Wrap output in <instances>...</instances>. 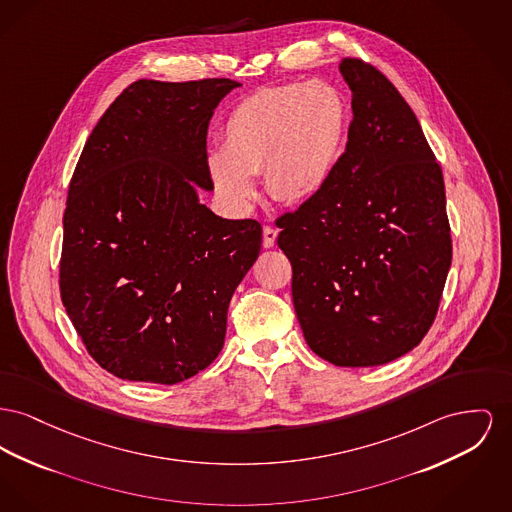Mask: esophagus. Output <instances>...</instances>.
<instances>
[{"mask_svg": "<svg viewBox=\"0 0 512 512\" xmlns=\"http://www.w3.org/2000/svg\"><path fill=\"white\" fill-rule=\"evenodd\" d=\"M276 238H278V230L274 226H265L263 228V245L265 247H272L276 243Z\"/></svg>", "mask_w": 512, "mask_h": 512, "instance_id": "obj_1", "label": "esophagus"}]
</instances>
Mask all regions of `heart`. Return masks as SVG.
Masks as SVG:
<instances>
[{
	"label": "heart",
	"mask_w": 512,
	"mask_h": 512,
	"mask_svg": "<svg viewBox=\"0 0 512 512\" xmlns=\"http://www.w3.org/2000/svg\"><path fill=\"white\" fill-rule=\"evenodd\" d=\"M348 131L344 96L327 81L253 92L232 110L209 160L216 189L240 207L255 199L253 176L265 170L274 201L292 205L331 178Z\"/></svg>",
	"instance_id": "heart-1"
}]
</instances>
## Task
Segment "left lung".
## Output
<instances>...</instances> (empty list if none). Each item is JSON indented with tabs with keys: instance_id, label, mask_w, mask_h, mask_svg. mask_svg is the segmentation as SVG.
Returning <instances> with one entry per match:
<instances>
[{
	"instance_id": "left-lung-1",
	"label": "left lung",
	"mask_w": 512,
	"mask_h": 512,
	"mask_svg": "<svg viewBox=\"0 0 512 512\" xmlns=\"http://www.w3.org/2000/svg\"><path fill=\"white\" fill-rule=\"evenodd\" d=\"M352 91L346 151L327 185L278 218L309 348L373 367L418 346L451 269L445 181L420 121L373 65H338Z\"/></svg>"
}]
</instances>
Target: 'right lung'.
I'll list each match as a JSON object with an SVG mask.
<instances>
[{
  "instance_id": "right-lung-1",
  "label": "right lung",
  "mask_w": 512,
  "mask_h": 512,
  "mask_svg": "<svg viewBox=\"0 0 512 512\" xmlns=\"http://www.w3.org/2000/svg\"><path fill=\"white\" fill-rule=\"evenodd\" d=\"M230 79L121 92L69 183L60 290L89 354L123 381L176 385L220 354L228 305L259 257L257 220H228L212 191L207 129Z\"/></svg>"
}]
</instances>
